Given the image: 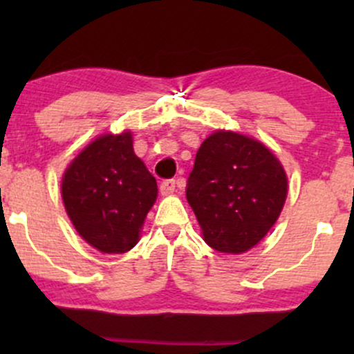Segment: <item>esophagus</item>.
<instances>
[{
	"label": "esophagus",
	"instance_id": "1",
	"mask_svg": "<svg viewBox=\"0 0 354 354\" xmlns=\"http://www.w3.org/2000/svg\"><path fill=\"white\" fill-rule=\"evenodd\" d=\"M174 189H176V181H174V180H165L160 186V191H161V194H163V196L173 194Z\"/></svg>",
	"mask_w": 354,
	"mask_h": 354
}]
</instances>
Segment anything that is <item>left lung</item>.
Masks as SVG:
<instances>
[{"mask_svg": "<svg viewBox=\"0 0 354 354\" xmlns=\"http://www.w3.org/2000/svg\"><path fill=\"white\" fill-rule=\"evenodd\" d=\"M286 194L278 158L253 138L223 129L203 141L186 185L205 241L228 254L245 253L265 238Z\"/></svg>", "mask_w": 354, "mask_h": 354, "instance_id": "left-lung-1", "label": "left lung"}]
</instances>
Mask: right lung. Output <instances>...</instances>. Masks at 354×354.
<instances>
[{
    "mask_svg": "<svg viewBox=\"0 0 354 354\" xmlns=\"http://www.w3.org/2000/svg\"><path fill=\"white\" fill-rule=\"evenodd\" d=\"M61 196L73 226L88 245L101 253H126L140 239L158 186L126 131L89 143L64 171Z\"/></svg>",
    "mask_w": 354,
    "mask_h": 354,
    "instance_id": "add662e5",
    "label": "right lung"
}]
</instances>
